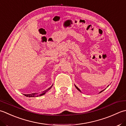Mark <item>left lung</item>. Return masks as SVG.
Here are the masks:
<instances>
[{
  "mask_svg": "<svg viewBox=\"0 0 126 126\" xmlns=\"http://www.w3.org/2000/svg\"><path fill=\"white\" fill-rule=\"evenodd\" d=\"M74 86H75V87H76V89H77L78 91H80V92H81V91H80V89H79V88H78V87H77V86L76 85H74ZM108 86H109V85H108V86L107 87H108ZM104 90H105V89H104ZM104 90H102V91H101V92H99V93H101V92H102V91H103Z\"/></svg>",
  "mask_w": 126,
  "mask_h": 126,
  "instance_id": "obj_1",
  "label": "left lung"
}]
</instances>
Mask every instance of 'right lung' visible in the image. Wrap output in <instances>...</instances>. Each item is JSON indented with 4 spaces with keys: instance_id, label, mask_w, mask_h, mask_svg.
Here are the masks:
<instances>
[{
    "instance_id": "add662e5",
    "label": "right lung",
    "mask_w": 126,
    "mask_h": 126,
    "mask_svg": "<svg viewBox=\"0 0 126 126\" xmlns=\"http://www.w3.org/2000/svg\"><path fill=\"white\" fill-rule=\"evenodd\" d=\"M53 86V85L52 86H51L49 88H48V89L46 90H45L42 92L41 94H40V95H38V94H37V93H33V94H24V95L25 96L27 97H38V96H41L42 95H43V94H45L46 92H47V91H48V90H49L52 88V87Z\"/></svg>"
}]
</instances>
